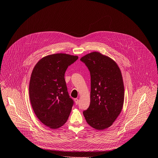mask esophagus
Listing matches in <instances>:
<instances>
[{"label": "esophagus", "mask_w": 158, "mask_h": 158, "mask_svg": "<svg viewBox=\"0 0 158 158\" xmlns=\"http://www.w3.org/2000/svg\"><path fill=\"white\" fill-rule=\"evenodd\" d=\"M75 102L76 104L77 105L78 103H79V99H78L77 98H75Z\"/></svg>", "instance_id": "1"}]
</instances>
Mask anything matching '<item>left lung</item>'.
<instances>
[{
  "instance_id": "obj_1",
  "label": "left lung",
  "mask_w": 158,
  "mask_h": 158,
  "mask_svg": "<svg viewBox=\"0 0 158 158\" xmlns=\"http://www.w3.org/2000/svg\"><path fill=\"white\" fill-rule=\"evenodd\" d=\"M90 72V102L83 114L92 127H110L120 114L124 88L120 69L111 58L92 52L81 59Z\"/></svg>"
}]
</instances>
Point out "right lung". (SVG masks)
Listing matches in <instances>:
<instances>
[{
  "label": "right lung",
  "mask_w": 158,
  "mask_h": 158,
  "mask_svg": "<svg viewBox=\"0 0 158 158\" xmlns=\"http://www.w3.org/2000/svg\"><path fill=\"white\" fill-rule=\"evenodd\" d=\"M77 59L63 53L49 55L40 60L32 70L29 86L31 104L38 118L51 128L66 123L74 104L64 74Z\"/></svg>",
  "instance_id": "obj_1"
}]
</instances>
